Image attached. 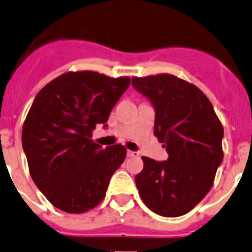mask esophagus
Instances as JSON below:
<instances>
[{"mask_svg":"<svg viewBox=\"0 0 252 252\" xmlns=\"http://www.w3.org/2000/svg\"><path fill=\"white\" fill-rule=\"evenodd\" d=\"M128 157H137V156H139V152H136V151H128Z\"/></svg>","mask_w":252,"mask_h":252,"instance_id":"1","label":"esophagus"}]
</instances>
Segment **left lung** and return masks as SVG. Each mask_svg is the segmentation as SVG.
<instances>
[{"label": "left lung", "instance_id": "obj_1", "mask_svg": "<svg viewBox=\"0 0 252 252\" xmlns=\"http://www.w3.org/2000/svg\"><path fill=\"white\" fill-rule=\"evenodd\" d=\"M131 81L155 107L153 134L169 155L163 161L142 157L139 194L153 213L182 216L213 187L223 159V126L205 94L184 79L160 73Z\"/></svg>", "mask_w": 252, "mask_h": 252}]
</instances>
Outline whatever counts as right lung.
Returning a JSON list of instances; mask_svg holds the SVG:
<instances>
[{"label": "right lung", "mask_w": 252, "mask_h": 252, "mask_svg": "<svg viewBox=\"0 0 252 252\" xmlns=\"http://www.w3.org/2000/svg\"><path fill=\"white\" fill-rule=\"evenodd\" d=\"M129 86V77L78 71L53 79L36 95L21 141L33 182L55 208L82 214L104 199L126 148H102L92 131L96 124L107 126L111 110Z\"/></svg>", "instance_id": "add662e5"}]
</instances>
